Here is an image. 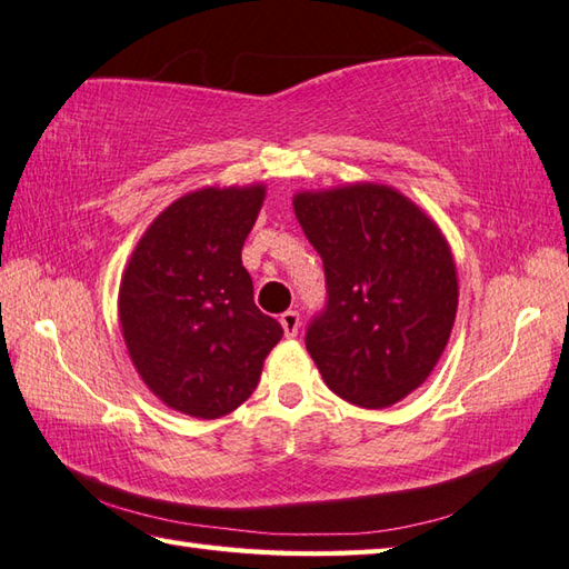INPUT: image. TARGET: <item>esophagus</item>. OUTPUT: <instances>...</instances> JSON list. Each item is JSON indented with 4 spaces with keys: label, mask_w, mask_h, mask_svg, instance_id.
Wrapping results in <instances>:
<instances>
[{
    "label": "esophagus",
    "mask_w": 569,
    "mask_h": 569,
    "mask_svg": "<svg viewBox=\"0 0 569 569\" xmlns=\"http://www.w3.org/2000/svg\"><path fill=\"white\" fill-rule=\"evenodd\" d=\"M281 328L286 332V338H296L298 336V328H300V316L296 310H286L281 316Z\"/></svg>",
    "instance_id": "1"
}]
</instances>
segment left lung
Returning a JSON list of instances; mask_svg holds the SVG:
<instances>
[{
	"instance_id": "obj_1",
	"label": "left lung",
	"mask_w": 569,
	"mask_h": 569,
	"mask_svg": "<svg viewBox=\"0 0 569 569\" xmlns=\"http://www.w3.org/2000/svg\"><path fill=\"white\" fill-rule=\"evenodd\" d=\"M293 209L326 269V308L306 330L310 358L345 402L397 405L451 336L459 281L447 239L387 184L300 192Z\"/></svg>"
}]
</instances>
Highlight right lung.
<instances>
[{
  "label": "right lung",
  "mask_w": 569,
  "mask_h": 569,
  "mask_svg": "<svg viewBox=\"0 0 569 569\" xmlns=\"http://www.w3.org/2000/svg\"><path fill=\"white\" fill-rule=\"evenodd\" d=\"M263 197V184L180 197L142 233L122 273L118 313L130 360L182 415L217 419L247 402L283 336L256 308L241 263Z\"/></svg>",
  "instance_id": "obj_1"
}]
</instances>
